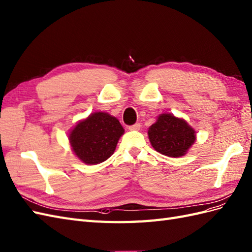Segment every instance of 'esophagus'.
I'll list each match as a JSON object with an SVG mask.
<instances>
[{
	"label": "esophagus",
	"instance_id": "34e87169",
	"mask_svg": "<svg viewBox=\"0 0 252 252\" xmlns=\"http://www.w3.org/2000/svg\"><path fill=\"white\" fill-rule=\"evenodd\" d=\"M140 126H141L140 124H135V125H133V126L128 127V130H130V131H139Z\"/></svg>",
	"mask_w": 252,
	"mask_h": 252
}]
</instances>
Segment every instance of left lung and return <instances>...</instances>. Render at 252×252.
<instances>
[{"mask_svg": "<svg viewBox=\"0 0 252 252\" xmlns=\"http://www.w3.org/2000/svg\"><path fill=\"white\" fill-rule=\"evenodd\" d=\"M149 140L155 151L164 156L182 157L196 140V132L184 118L163 113L148 130Z\"/></svg>", "mask_w": 252, "mask_h": 252, "instance_id": "8db88e82", "label": "left lung"}]
</instances>
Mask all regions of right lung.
I'll list each match as a JSON object with an SVG mask.
<instances>
[{
  "label": "right lung",
  "instance_id": "add662e5",
  "mask_svg": "<svg viewBox=\"0 0 252 252\" xmlns=\"http://www.w3.org/2000/svg\"><path fill=\"white\" fill-rule=\"evenodd\" d=\"M124 134L125 128L116 117L105 112H94L77 122L68 133V140L78 159L93 166L114 154Z\"/></svg>",
  "mask_w": 252,
  "mask_h": 252
}]
</instances>
